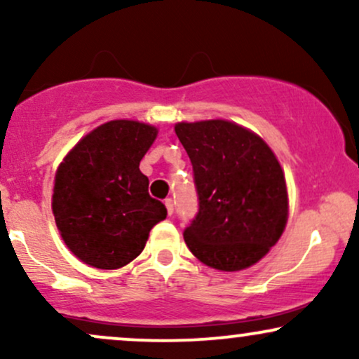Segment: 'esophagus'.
<instances>
[{
	"label": "esophagus",
	"mask_w": 359,
	"mask_h": 359,
	"mask_svg": "<svg viewBox=\"0 0 359 359\" xmlns=\"http://www.w3.org/2000/svg\"><path fill=\"white\" fill-rule=\"evenodd\" d=\"M165 208H167L168 216H172V214H174V201L165 199Z\"/></svg>",
	"instance_id": "obj_1"
}]
</instances>
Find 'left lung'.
<instances>
[{
    "label": "left lung",
    "mask_w": 359,
    "mask_h": 359,
    "mask_svg": "<svg viewBox=\"0 0 359 359\" xmlns=\"http://www.w3.org/2000/svg\"><path fill=\"white\" fill-rule=\"evenodd\" d=\"M175 135L191 158L199 194L185 245L211 269H250L287 226L288 192L277 155L259 135L228 119L175 123Z\"/></svg>",
    "instance_id": "left-lung-1"
}]
</instances>
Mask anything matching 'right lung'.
Wrapping results in <instances>:
<instances>
[{
    "mask_svg": "<svg viewBox=\"0 0 359 359\" xmlns=\"http://www.w3.org/2000/svg\"><path fill=\"white\" fill-rule=\"evenodd\" d=\"M158 128L133 119L102 123L74 145L57 167L52 212L74 257L118 270L142 253L167 209L148 194L140 162Z\"/></svg>",
    "mask_w": 359,
    "mask_h": 359,
    "instance_id": "right-lung-1",
    "label": "right lung"
}]
</instances>
